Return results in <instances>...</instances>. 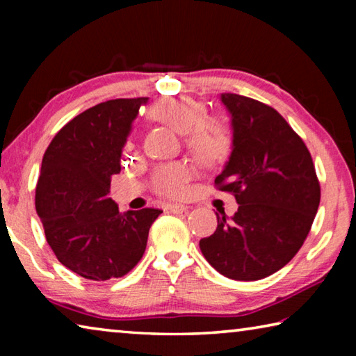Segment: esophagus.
Listing matches in <instances>:
<instances>
[{
    "label": "esophagus",
    "mask_w": 356,
    "mask_h": 356,
    "mask_svg": "<svg viewBox=\"0 0 356 356\" xmlns=\"http://www.w3.org/2000/svg\"><path fill=\"white\" fill-rule=\"evenodd\" d=\"M166 209L170 210L171 213H184L188 207L184 206V204H168Z\"/></svg>",
    "instance_id": "1"
}]
</instances>
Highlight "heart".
I'll list each match as a JSON object with an SVG mask.
<instances>
[{
	"instance_id": "obj_1",
	"label": "heart",
	"mask_w": 356,
	"mask_h": 356,
	"mask_svg": "<svg viewBox=\"0 0 356 356\" xmlns=\"http://www.w3.org/2000/svg\"><path fill=\"white\" fill-rule=\"evenodd\" d=\"M150 113L156 120L185 135L186 147L200 163L218 165L231 155L234 146L231 125L222 118H209L202 102L185 95L166 97L156 102ZM190 177L191 170L185 163H171L155 171L152 184L160 195L179 196Z\"/></svg>"
}]
</instances>
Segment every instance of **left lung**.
<instances>
[{
  "mask_svg": "<svg viewBox=\"0 0 356 356\" xmlns=\"http://www.w3.org/2000/svg\"><path fill=\"white\" fill-rule=\"evenodd\" d=\"M221 104L234 146L215 184L236 196L238 210L232 218L222 212L200 248L226 278L256 281L297 254L317 213L321 185L308 147L278 111L229 92Z\"/></svg>",
  "mask_w": 356,
  "mask_h": 356,
  "instance_id": "left-lung-1",
  "label": "left lung"
}]
</instances>
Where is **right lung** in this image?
<instances>
[{
    "label": "right lung",
    "mask_w": 356,
    "mask_h": 356,
    "mask_svg": "<svg viewBox=\"0 0 356 356\" xmlns=\"http://www.w3.org/2000/svg\"><path fill=\"white\" fill-rule=\"evenodd\" d=\"M147 97L116 99L78 114L53 138L42 159L35 210L58 261L92 281L127 275L140 262L159 209L120 213L111 176L131 124Z\"/></svg>",
    "instance_id": "obj_1"
}]
</instances>
